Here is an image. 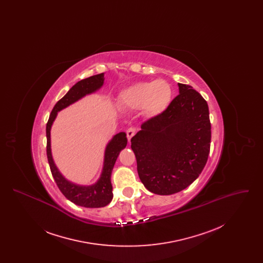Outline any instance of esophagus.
<instances>
[{"label": "esophagus", "instance_id": "1", "mask_svg": "<svg viewBox=\"0 0 263 263\" xmlns=\"http://www.w3.org/2000/svg\"><path fill=\"white\" fill-rule=\"evenodd\" d=\"M126 134H127V139H128V141L130 142L131 138L133 137V136L136 134V128H134V127H130V128L127 130Z\"/></svg>", "mask_w": 263, "mask_h": 263}]
</instances>
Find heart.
Listing matches in <instances>:
<instances>
[{"mask_svg":"<svg viewBox=\"0 0 263 263\" xmlns=\"http://www.w3.org/2000/svg\"><path fill=\"white\" fill-rule=\"evenodd\" d=\"M122 106L132 109L144 108L152 116L163 113L172 100V88L163 80L137 83L126 88L119 97Z\"/></svg>","mask_w":263,"mask_h":263,"instance_id":"b5f03b06","label":"heart"}]
</instances>
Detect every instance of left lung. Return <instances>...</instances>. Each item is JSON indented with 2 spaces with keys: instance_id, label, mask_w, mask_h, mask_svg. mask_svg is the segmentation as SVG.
Masks as SVG:
<instances>
[{
  "instance_id": "left-lung-1",
  "label": "left lung",
  "mask_w": 263,
  "mask_h": 263,
  "mask_svg": "<svg viewBox=\"0 0 263 263\" xmlns=\"http://www.w3.org/2000/svg\"><path fill=\"white\" fill-rule=\"evenodd\" d=\"M179 95L163 113L141 125L131 139L142 183L159 195L189 186L207 163L211 123L207 101L192 87L178 84Z\"/></svg>"
}]
</instances>
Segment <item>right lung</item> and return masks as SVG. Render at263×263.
<instances>
[{"instance_id":"obj_1","label":"right lung","mask_w":263,"mask_h":263,"mask_svg":"<svg viewBox=\"0 0 263 263\" xmlns=\"http://www.w3.org/2000/svg\"><path fill=\"white\" fill-rule=\"evenodd\" d=\"M104 74L91 76L78 82L69 91L59 100L51 111L47 125H46V137H47V158L50 165L51 173L55 179L57 186L68 200L73 202L76 205L86 208H100L104 207L112 200V185L110 181L114 163L119 156V153L123 150L127 145L125 132H120L113 136L107 144L104 152V161L101 175L99 180L91 185H80L66 179L57 168L53 161L51 153L50 131L52 124L57 116V113L61 111L67 106L71 105L76 101L81 100L87 95H90L103 86Z\"/></svg>"}]
</instances>
